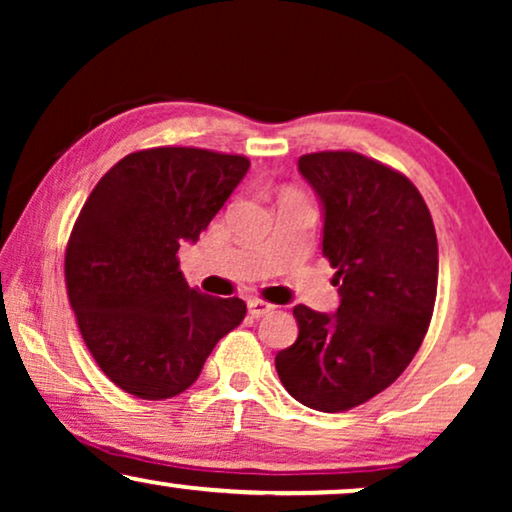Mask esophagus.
Returning a JSON list of instances; mask_svg holds the SVG:
<instances>
[{"instance_id":"34e87169","label":"esophagus","mask_w":512,"mask_h":512,"mask_svg":"<svg viewBox=\"0 0 512 512\" xmlns=\"http://www.w3.org/2000/svg\"><path fill=\"white\" fill-rule=\"evenodd\" d=\"M247 307H249V314L251 317H265V314H270L272 310H275V305L272 303H265V300H261V298H251L249 303H247Z\"/></svg>"}]
</instances>
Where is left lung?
<instances>
[{"instance_id": "8db88e82", "label": "left lung", "mask_w": 512, "mask_h": 512, "mask_svg": "<svg viewBox=\"0 0 512 512\" xmlns=\"http://www.w3.org/2000/svg\"><path fill=\"white\" fill-rule=\"evenodd\" d=\"M324 207L321 251L335 270V314L293 307L298 340L275 356L298 403L342 412L396 382L429 331L438 289L431 212L405 174L356 151L300 156Z\"/></svg>"}]
</instances>
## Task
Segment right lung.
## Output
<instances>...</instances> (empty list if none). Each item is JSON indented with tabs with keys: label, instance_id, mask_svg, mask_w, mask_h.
Listing matches in <instances>:
<instances>
[{
	"label": "right lung",
	"instance_id": "1",
	"mask_svg": "<svg viewBox=\"0 0 512 512\" xmlns=\"http://www.w3.org/2000/svg\"><path fill=\"white\" fill-rule=\"evenodd\" d=\"M247 170L244 156L158 146L118 160L88 195L65 251L67 296L88 352L125 394H181L242 324L244 300L191 289L177 251L198 242Z\"/></svg>",
	"mask_w": 512,
	"mask_h": 512
}]
</instances>
